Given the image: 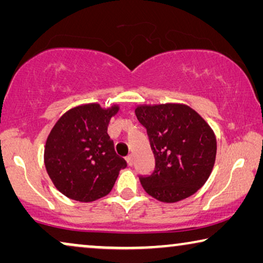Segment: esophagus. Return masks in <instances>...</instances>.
Wrapping results in <instances>:
<instances>
[{"mask_svg": "<svg viewBox=\"0 0 263 263\" xmlns=\"http://www.w3.org/2000/svg\"><path fill=\"white\" fill-rule=\"evenodd\" d=\"M127 163H128L129 166H132V165L134 164V156H133V154H130V156L127 157Z\"/></svg>", "mask_w": 263, "mask_h": 263, "instance_id": "esophagus-1", "label": "esophagus"}]
</instances>
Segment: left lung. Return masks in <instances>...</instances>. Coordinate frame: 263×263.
Wrapping results in <instances>:
<instances>
[{"label": "left lung", "instance_id": "1", "mask_svg": "<svg viewBox=\"0 0 263 263\" xmlns=\"http://www.w3.org/2000/svg\"><path fill=\"white\" fill-rule=\"evenodd\" d=\"M146 128L156 168L140 177L145 192L174 203L195 194L207 182L215 163L217 139L206 121L184 104L135 107Z\"/></svg>", "mask_w": 263, "mask_h": 263}]
</instances>
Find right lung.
Segmentation results:
<instances>
[{
    "label": "right lung",
    "mask_w": 263,
    "mask_h": 263,
    "mask_svg": "<svg viewBox=\"0 0 263 263\" xmlns=\"http://www.w3.org/2000/svg\"><path fill=\"white\" fill-rule=\"evenodd\" d=\"M117 105L103 109L99 104L75 106L63 114L46 139L44 164L53 185L63 195L92 202L112 189L124 159L116 156L107 135Z\"/></svg>",
    "instance_id": "add662e5"
}]
</instances>
